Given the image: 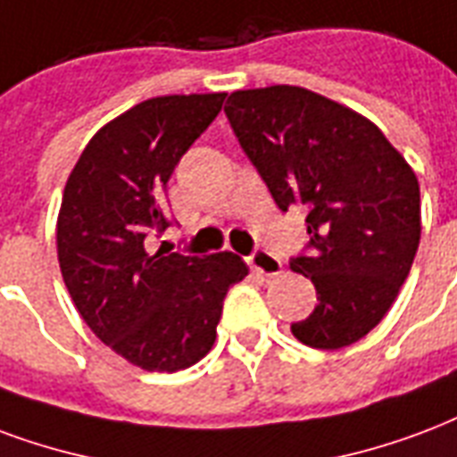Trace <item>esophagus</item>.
<instances>
[{
	"label": "esophagus",
	"mask_w": 457,
	"mask_h": 457,
	"mask_svg": "<svg viewBox=\"0 0 457 457\" xmlns=\"http://www.w3.org/2000/svg\"><path fill=\"white\" fill-rule=\"evenodd\" d=\"M249 266H252V271L262 273V276H278L283 269L278 256L269 254V252H254L249 256Z\"/></svg>",
	"instance_id": "esophagus-1"
}]
</instances>
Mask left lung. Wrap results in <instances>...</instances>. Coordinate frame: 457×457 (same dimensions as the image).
Returning a JSON list of instances; mask_svg holds the SVG:
<instances>
[{
	"label": "left lung",
	"mask_w": 457,
	"mask_h": 457,
	"mask_svg": "<svg viewBox=\"0 0 457 457\" xmlns=\"http://www.w3.org/2000/svg\"><path fill=\"white\" fill-rule=\"evenodd\" d=\"M225 113L276 205L307 212L310 254L290 269L320 303L290 332L312 349L356 344L387 314L417 254L414 169L366 116L303 87L232 91Z\"/></svg>",
	"instance_id": "1"
}]
</instances>
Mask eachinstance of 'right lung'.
<instances>
[{"mask_svg": "<svg viewBox=\"0 0 457 457\" xmlns=\"http://www.w3.org/2000/svg\"><path fill=\"white\" fill-rule=\"evenodd\" d=\"M225 94L154 96L94 135L67 179L57 262L89 329L128 363L177 373L215 344L222 300L249 269L232 252H147L164 232L167 181Z\"/></svg>", "mask_w": 457, "mask_h": 457, "instance_id": "right-lung-1", "label": "right lung"}]
</instances>
